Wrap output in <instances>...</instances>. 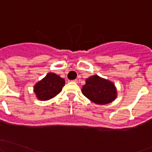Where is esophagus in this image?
Returning a JSON list of instances; mask_svg holds the SVG:
<instances>
[{
    "label": "esophagus",
    "mask_w": 152,
    "mask_h": 152,
    "mask_svg": "<svg viewBox=\"0 0 152 152\" xmlns=\"http://www.w3.org/2000/svg\"><path fill=\"white\" fill-rule=\"evenodd\" d=\"M71 82H75V83H76V82H77V80H76V79H74V80L71 81Z\"/></svg>",
    "instance_id": "1"
}]
</instances>
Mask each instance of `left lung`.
I'll use <instances>...</instances> for the list:
<instances>
[{"mask_svg": "<svg viewBox=\"0 0 152 152\" xmlns=\"http://www.w3.org/2000/svg\"><path fill=\"white\" fill-rule=\"evenodd\" d=\"M82 92L84 96L96 104H107L117 97V90L114 84L98 75L86 79Z\"/></svg>", "mask_w": 152, "mask_h": 152, "instance_id": "8db88e82", "label": "left lung"}]
</instances>
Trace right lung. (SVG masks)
Here are the masks:
<instances>
[{
  "instance_id": "1",
  "label": "right lung",
  "mask_w": 152,
  "mask_h": 152,
  "mask_svg": "<svg viewBox=\"0 0 152 152\" xmlns=\"http://www.w3.org/2000/svg\"><path fill=\"white\" fill-rule=\"evenodd\" d=\"M65 84V79L56 73H48L34 85V91L39 100L47 101L59 94Z\"/></svg>"
}]
</instances>
